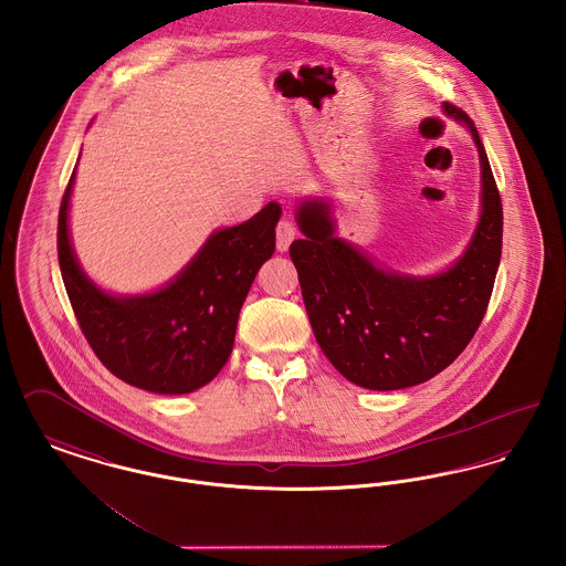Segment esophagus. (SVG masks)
I'll use <instances>...</instances> for the list:
<instances>
[{
    "mask_svg": "<svg viewBox=\"0 0 566 566\" xmlns=\"http://www.w3.org/2000/svg\"><path fill=\"white\" fill-rule=\"evenodd\" d=\"M296 237V228L290 219H281L276 226V249L279 251H287L292 240Z\"/></svg>",
    "mask_w": 566,
    "mask_h": 566,
    "instance_id": "obj_1",
    "label": "esophagus"
}]
</instances>
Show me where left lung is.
<instances>
[{"label": "left lung", "mask_w": 566, "mask_h": 566, "mask_svg": "<svg viewBox=\"0 0 566 566\" xmlns=\"http://www.w3.org/2000/svg\"><path fill=\"white\" fill-rule=\"evenodd\" d=\"M481 161V217L462 258L437 276H409L375 266L334 237L329 205L304 202L290 247L315 338L334 368L366 389L417 386L460 356L481 324L503 249V205L475 123L453 104Z\"/></svg>", "instance_id": "1"}]
</instances>
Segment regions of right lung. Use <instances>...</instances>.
<instances>
[{"label":"right lung","mask_w":566,"mask_h":566,"mask_svg":"<svg viewBox=\"0 0 566 566\" xmlns=\"http://www.w3.org/2000/svg\"><path fill=\"white\" fill-rule=\"evenodd\" d=\"M74 175L61 200L57 253L65 292L93 354L120 381L155 394L207 386L232 354L240 306L274 253L281 207L270 202L249 221L212 232L159 292L111 296L83 272L70 242Z\"/></svg>","instance_id":"add662e5"}]
</instances>
